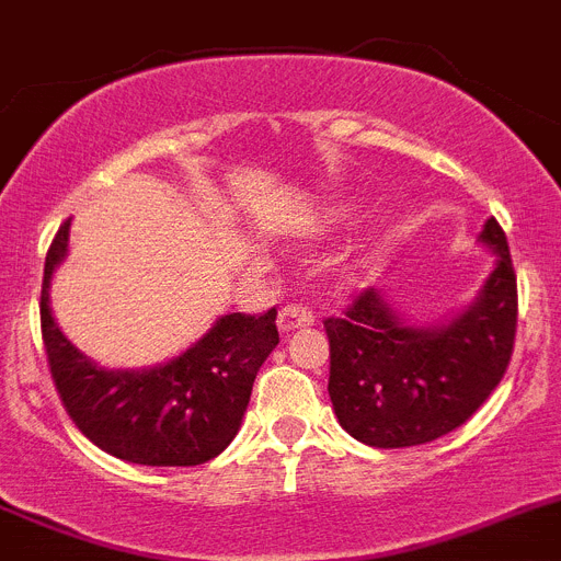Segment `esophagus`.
Here are the masks:
<instances>
[{
  "instance_id": "34e87169",
  "label": "esophagus",
  "mask_w": 561,
  "mask_h": 561,
  "mask_svg": "<svg viewBox=\"0 0 561 561\" xmlns=\"http://www.w3.org/2000/svg\"><path fill=\"white\" fill-rule=\"evenodd\" d=\"M316 316H312L310 307L301 305H287L282 307L279 312V330L290 332V330H301V327H312Z\"/></svg>"
}]
</instances>
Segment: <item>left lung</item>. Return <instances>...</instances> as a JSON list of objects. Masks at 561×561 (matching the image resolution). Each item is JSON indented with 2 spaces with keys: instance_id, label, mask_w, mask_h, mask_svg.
<instances>
[{
  "instance_id": "8db88e82",
  "label": "left lung",
  "mask_w": 561,
  "mask_h": 561,
  "mask_svg": "<svg viewBox=\"0 0 561 561\" xmlns=\"http://www.w3.org/2000/svg\"><path fill=\"white\" fill-rule=\"evenodd\" d=\"M494 271L476 301L442 327H411L368 287L327 318L330 400L341 427L368 447H416L467 422L506 375L517 332V276L506 234L486 220Z\"/></svg>"
}]
</instances>
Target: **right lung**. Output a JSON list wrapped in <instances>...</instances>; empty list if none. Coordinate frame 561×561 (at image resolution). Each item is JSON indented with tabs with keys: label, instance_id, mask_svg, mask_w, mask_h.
Returning a JSON list of instances; mask_svg holds the SVG:
<instances>
[{
	"label": "right lung",
	"instance_id": "obj_1",
	"mask_svg": "<svg viewBox=\"0 0 561 561\" xmlns=\"http://www.w3.org/2000/svg\"><path fill=\"white\" fill-rule=\"evenodd\" d=\"M69 245V220L44 262L42 337L58 397L78 431L108 456L145 467H195L220 456L240 431L251 386L276 350V307L231 312L184 355L142 371L94 366L55 324L49 279Z\"/></svg>",
	"mask_w": 561,
	"mask_h": 561
}]
</instances>
